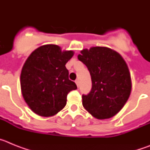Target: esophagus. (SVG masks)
<instances>
[{"instance_id":"1","label":"esophagus","mask_w":150,"mask_h":150,"mask_svg":"<svg viewBox=\"0 0 150 150\" xmlns=\"http://www.w3.org/2000/svg\"><path fill=\"white\" fill-rule=\"evenodd\" d=\"M75 83H76V86H77V87H79V79H76V80H75Z\"/></svg>"}]
</instances>
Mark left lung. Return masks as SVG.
Listing matches in <instances>:
<instances>
[{"label":"left lung","instance_id":"left-lung-1","mask_svg":"<svg viewBox=\"0 0 150 150\" xmlns=\"http://www.w3.org/2000/svg\"><path fill=\"white\" fill-rule=\"evenodd\" d=\"M78 59L88 68L91 89L83 95V106L94 117L105 120L121 110L132 91L129 70L122 57L107 47L81 51Z\"/></svg>","mask_w":150,"mask_h":150}]
</instances>
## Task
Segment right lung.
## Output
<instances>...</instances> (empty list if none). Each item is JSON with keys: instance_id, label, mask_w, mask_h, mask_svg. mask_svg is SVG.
Instances as JSON below:
<instances>
[{"instance_id": "obj_1", "label": "right lung", "mask_w": 150, "mask_h": 150, "mask_svg": "<svg viewBox=\"0 0 150 150\" xmlns=\"http://www.w3.org/2000/svg\"><path fill=\"white\" fill-rule=\"evenodd\" d=\"M73 51H62L57 45L34 50L24 64L20 76L22 94L30 110L41 116H52L67 104V94L77 88L69 79L65 64Z\"/></svg>"}]
</instances>
